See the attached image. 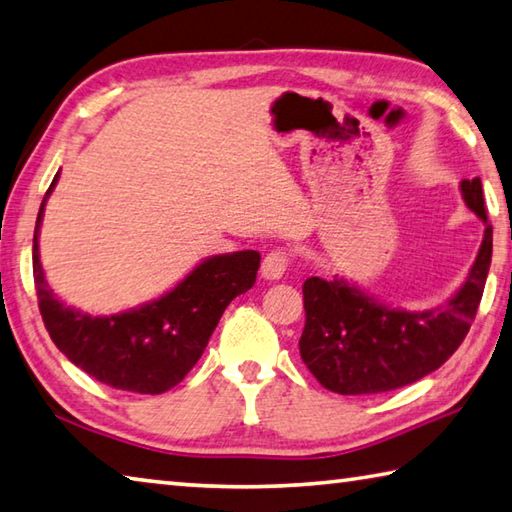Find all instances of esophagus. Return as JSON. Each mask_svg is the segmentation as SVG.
Segmentation results:
<instances>
[{
    "mask_svg": "<svg viewBox=\"0 0 512 512\" xmlns=\"http://www.w3.org/2000/svg\"><path fill=\"white\" fill-rule=\"evenodd\" d=\"M287 265H289V256L285 249H274V252H269L263 258L260 274H263V278H267V281H278V278H283Z\"/></svg>",
    "mask_w": 512,
    "mask_h": 512,
    "instance_id": "esophagus-1",
    "label": "esophagus"
}]
</instances>
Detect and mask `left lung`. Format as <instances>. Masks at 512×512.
Masks as SVG:
<instances>
[{"label": "left lung", "instance_id": "8db88e82", "mask_svg": "<svg viewBox=\"0 0 512 512\" xmlns=\"http://www.w3.org/2000/svg\"><path fill=\"white\" fill-rule=\"evenodd\" d=\"M466 205L484 220V240L464 285L432 310L390 307L343 278L312 276L303 285L301 359L323 388L339 394H379L403 388L441 368L461 341L484 294L493 258L481 180H461Z\"/></svg>", "mask_w": 512, "mask_h": 512}]
</instances>
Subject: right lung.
<instances>
[{
	"label": "right lung",
	"mask_w": 512,
	"mask_h": 512,
	"mask_svg": "<svg viewBox=\"0 0 512 512\" xmlns=\"http://www.w3.org/2000/svg\"><path fill=\"white\" fill-rule=\"evenodd\" d=\"M57 178L60 171L42 200L33 236V276L48 334L66 359L115 390H171L198 363L227 305L254 287L260 254L245 249L209 256L171 292L136 310L111 316L73 310L57 301L40 263V227Z\"/></svg>",
	"instance_id": "right-lung-1"
}]
</instances>
